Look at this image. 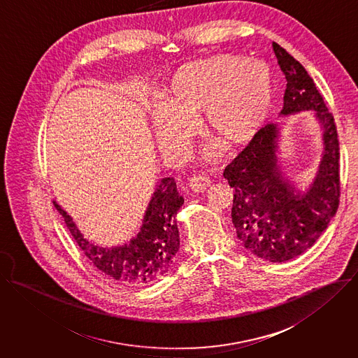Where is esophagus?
<instances>
[{
  "label": "esophagus",
  "mask_w": 358,
  "mask_h": 358,
  "mask_svg": "<svg viewBox=\"0 0 358 358\" xmlns=\"http://www.w3.org/2000/svg\"><path fill=\"white\" fill-rule=\"evenodd\" d=\"M212 181L209 177L206 176H195L189 180V188L194 191V192H205L209 187H210Z\"/></svg>",
  "instance_id": "1"
}]
</instances>
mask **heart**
<instances>
[{
    "label": "heart",
    "instance_id": "1",
    "mask_svg": "<svg viewBox=\"0 0 358 358\" xmlns=\"http://www.w3.org/2000/svg\"><path fill=\"white\" fill-rule=\"evenodd\" d=\"M274 99V73L257 58L220 54L177 69L163 90V105L152 113L160 149L182 157L202 115L205 131L234 150L263 130Z\"/></svg>",
    "mask_w": 358,
    "mask_h": 358
}]
</instances>
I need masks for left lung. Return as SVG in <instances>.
<instances>
[{"instance_id":"obj_1","label":"left lung","mask_w":358,"mask_h":358,"mask_svg":"<svg viewBox=\"0 0 358 358\" xmlns=\"http://www.w3.org/2000/svg\"><path fill=\"white\" fill-rule=\"evenodd\" d=\"M285 74L281 116L308 112L321 129L322 152L308 184L297 185L281 162L282 126H266L227 166L224 178L234 188L232 224L236 236L255 256L285 263L310 249L329 227L339 205V141L334 116L307 71L273 43Z\"/></svg>"}]
</instances>
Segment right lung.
I'll return each instance as SVG.
<instances>
[{"label":"right lung","instance_id":"add662e5","mask_svg":"<svg viewBox=\"0 0 358 358\" xmlns=\"http://www.w3.org/2000/svg\"><path fill=\"white\" fill-rule=\"evenodd\" d=\"M182 203L174 178L159 180L138 232L123 245L103 248L88 242L72 217L54 201L77 245L92 264L105 275L130 286L150 285L171 270L180 249L176 215Z\"/></svg>","mask_w":358,"mask_h":358}]
</instances>
